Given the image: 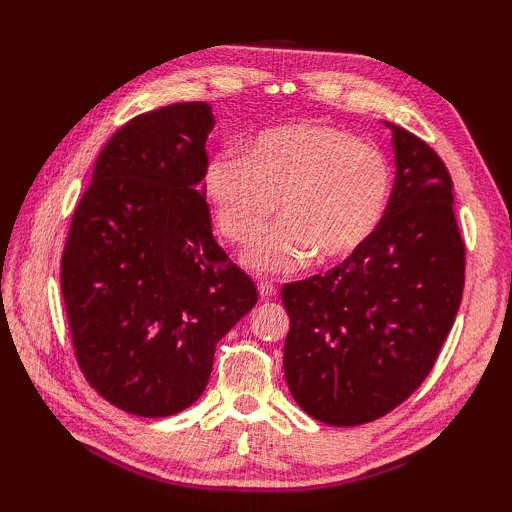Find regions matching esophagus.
Instances as JSON below:
<instances>
[{"mask_svg":"<svg viewBox=\"0 0 512 512\" xmlns=\"http://www.w3.org/2000/svg\"><path fill=\"white\" fill-rule=\"evenodd\" d=\"M257 290H259V297H262V299H273L277 295V288L270 284V281H259Z\"/></svg>","mask_w":512,"mask_h":512,"instance_id":"obj_1","label":"esophagus"}]
</instances>
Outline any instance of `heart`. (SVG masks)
<instances>
[{
    "label": "heart",
    "instance_id": "1",
    "mask_svg": "<svg viewBox=\"0 0 512 512\" xmlns=\"http://www.w3.org/2000/svg\"><path fill=\"white\" fill-rule=\"evenodd\" d=\"M202 187L222 235L237 244L259 233L279 200L284 220L244 255L248 268L275 275L312 257L334 264L356 255L383 222L394 176L387 158L350 132L303 121L266 129L244 156H213Z\"/></svg>",
    "mask_w": 512,
    "mask_h": 512
}]
</instances>
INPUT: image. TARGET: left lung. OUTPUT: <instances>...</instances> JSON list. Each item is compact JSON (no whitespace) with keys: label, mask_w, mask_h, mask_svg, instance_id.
<instances>
[{"label":"left lung","mask_w":512,"mask_h":512,"mask_svg":"<svg viewBox=\"0 0 512 512\" xmlns=\"http://www.w3.org/2000/svg\"><path fill=\"white\" fill-rule=\"evenodd\" d=\"M391 132L389 209L356 255L281 290L290 330L286 383L332 427L385 416L429 376L464 288V242L440 156L407 129Z\"/></svg>","instance_id":"1"}]
</instances>
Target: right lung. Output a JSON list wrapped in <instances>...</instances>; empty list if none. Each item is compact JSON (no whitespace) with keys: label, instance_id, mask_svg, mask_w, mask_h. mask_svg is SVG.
<instances>
[{"label":"right lung","instance_id":"right-lung-1","mask_svg":"<svg viewBox=\"0 0 512 512\" xmlns=\"http://www.w3.org/2000/svg\"><path fill=\"white\" fill-rule=\"evenodd\" d=\"M211 107L140 114L103 147L61 259L72 343L114 407L165 418L202 396L215 345L257 288L211 231L202 176Z\"/></svg>","mask_w":512,"mask_h":512}]
</instances>
